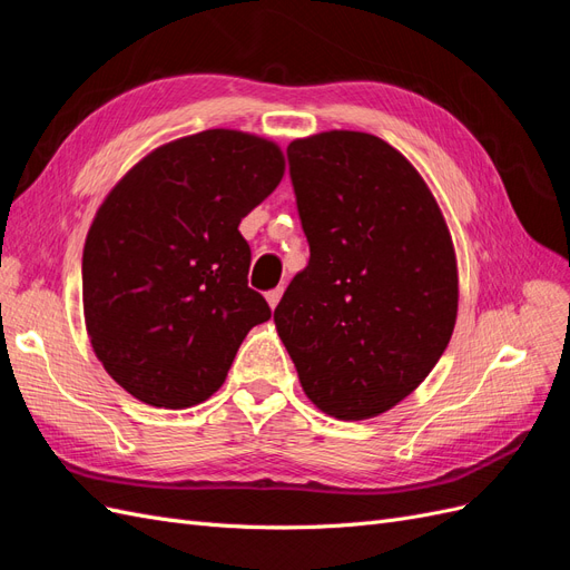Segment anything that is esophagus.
<instances>
[{
    "label": "esophagus",
    "mask_w": 570,
    "mask_h": 570,
    "mask_svg": "<svg viewBox=\"0 0 570 570\" xmlns=\"http://www.w3.org/2000/svg\"><path fill=\"white\" fill-rule=\"evenodd\" d=\"M281 297H283V287H275V289H268V292H266V302H268L271 308L278 306Z\"/></svg>",
    "instance_id": "obj_1"
}]
</instances>
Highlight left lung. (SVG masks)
<instances>
[{
  "label": "left lung",
  "mask_w": 570,
  "mask_h": 570,
  "mask_svg": "<svg viewBox=\"0 0 570 570\" xmlns=\"http://www.w3.org/2000/svg\"><path fill=\"white\" fill-rule=\"evenodd\" d=\"M308 266L275 306L299 383L327 416L364 421L416 390L450 344L459 278L435 197L368 132L289 142Z\"/></svg>",
  "instance_id": "8db88e82"
}]
</instances>
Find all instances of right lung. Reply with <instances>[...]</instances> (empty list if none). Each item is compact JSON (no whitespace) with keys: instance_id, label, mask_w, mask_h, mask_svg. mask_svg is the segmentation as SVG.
Returning <instances> with one entry per match:
<instances>
[{"instance_id":"right-lung-1","label":"right lung","mask_w":570,"mask_h":570,"mask_svg":"<svg viewBox=\"0 0 570 570\" xmlns=\"http://www.w3.org/2000/svg\"><path fill=\"white\" fill-rule=\"evenodd\" d=\"M283 174L278 145L216 128L154 149L99 206L82 249L85 325L101 366L140 402L209 400L271 318L237 228Z\"/></svg>"}]
</instances>
